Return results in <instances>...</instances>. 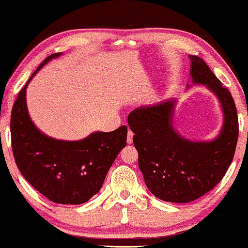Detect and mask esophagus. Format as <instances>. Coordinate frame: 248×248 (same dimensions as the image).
Segmentation results:
<instances>
[{
  "mask_svg": "<svg viewBox=\"0 0 248 248\" xmlns=\"http://www.w3.org/2000/svg\"><path fill=\"white\" fill-rule=\"evenodd\" d=\"M133 135H134V133H133V131L132 130H130V128H128V131H127V139H126V141H127V143H132V142H133Z\"/></svg>",
  "mask_w": 248,
  "mask_h": 248,
  "instance_id": "esophagus-1",
  "label": "esophagus"
}]
</instances>
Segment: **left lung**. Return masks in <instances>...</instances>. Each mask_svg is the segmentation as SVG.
Returning <instances> with one entry per match:
<instances>
[{
    "label": "left lung",
    "instance_id": "1",
    "mask_svg": "<svg viewBox=\"0 0 248 248\" xmlns=\"http://www.w3.org/2000/svg\"><path fill=\"white\" fill-rule=\"evenodd\" d=\"M189 59L193 82L204 84L221 103L225 122L215 141L192 142L176 133L171 100L137 108L127 117L145 185L155 198L174 203L194 201L220 183L233 159L239 133L232 93L201 57Z\"/></svg>",
    "mask_w": 248,
    "mask_h": 248
}]
</instances>
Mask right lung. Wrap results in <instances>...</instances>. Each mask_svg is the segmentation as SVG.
<instances>
[{"mask_svg":"<svg viewBox=\"0 0 248 248\" xmlns=\"http://www.w3.org/2000/svg\"><path fill=\"white\" fill-rule=\"evenodd\" d=\"M47 57L20 90L11 111V144L16 164L23 177L49 201L82 204L99 192L108 170L126 145L127 127L96 132L80 141L46 137L30 120L26 89L32 77L54 57Z\"/></svg>","mask_w":248,"mask_h":248,"instance_id":"add662e5","label":"right lung"}]
</instances>
